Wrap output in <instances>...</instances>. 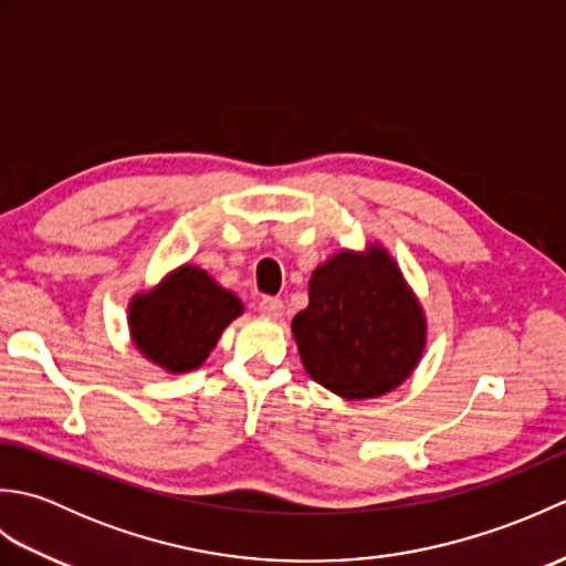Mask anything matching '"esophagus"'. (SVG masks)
Returning <instances> with one entry per match:
<instances>
[{
    "label": "esophagus",
    "mask_w": 566,
    "mask_h": 566,
    "mask_svg": "<svg viewBox=\"0 0 566 566\" xmlns=\"http://www.w3.org/2000/svg\"><path fill=\"white\" fill-rule=\"evenodd\" d=\"M258 311L264 318L276 321V318H282L284 304H282V298H276V296H262L260 304H258Z\"/></svg>",
    "instance_id": "1"
}]
</instances>
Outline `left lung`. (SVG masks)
Here are the masks:
<instances>
[{"label": "left lung", "mask_w": 566, "mask_h": 566, "mask_svg": "<svg viewBox=\"0 0 566 566\" xmlns=\"http://www.w3.org/2000/svg\"><path fill=\"white\" fill-rule=\"evenodd\" d=\"M304 369L347 401L389 394L413 375L428 321L399 264L377 243L318 264L292 321Z\"/></svg>", "instance_id": "obj_1"}]
</instances>
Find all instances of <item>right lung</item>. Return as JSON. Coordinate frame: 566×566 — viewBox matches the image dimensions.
Masks as SVG:
<instances>
[{"label": "right lung", "mask_w": 566, "mask_h": 566, "mask_svg": "<svg viewBox=\"0 0 566 566\" xmlns=\"http://www.w3.org/2000/svg\"><path fill=\"white\" fill-rule=\"evenodd\" d=\"M240 314L243 302L233 292L197 264H182L155 290L130 298V340L153 365L182 375L209 357L228 323Z\"/></svg>", "instance_id": "1"}]
</instances>
